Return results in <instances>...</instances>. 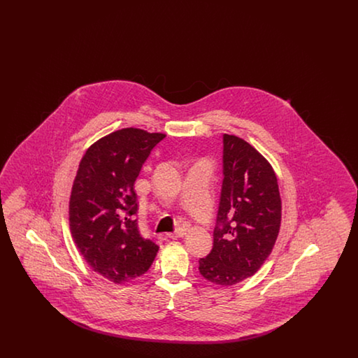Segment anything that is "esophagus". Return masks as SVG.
I'll return each instance as SVG.
<instances>
[{
    "label": "esophagus",
    "mask_w": 358,
    "mask_h": 358,
    "mask_svg": "<svg viewBox=\"0 0 358 358\" xmlns=\"http://www.w3.org/2000/svg\"><path fill=\"white\" fill-rule=\"evenodd\" d=\"M187 235V229L185 228H178L177 231H174L173 234H168V238H184Z\"/></svg>",
    "instance_id": "esophagus-1"
}]
</instances>
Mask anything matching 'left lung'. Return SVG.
<instances>
[{"label": "left lung", "mask_w": 358, "mask_h": 358, "mask_svg": "<svg viewBox=\"0 0 358 358\" xmlns=\"http://www.w3.org/2000/svg\"><path fill=\"white\" fill-rule=\"evenodd\" d=\"M222 197L213 248L199 260L206 280L234 286L257 273L280 229L282 201L271 164L236 136L224 134Z\"/></svg>", "instance_id": "1"}]
</instances>
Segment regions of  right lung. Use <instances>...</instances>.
Instances as JSON below:
<instances>
[{"instance_id": "obj_1", "label": "right lung", "mask_w": 358, "mask_h": 358, "mask_svg": "<svg viewBox=\"0 0 358 358\" xmlns=\"http://www.w3.org/2000/svg\"><path fill=\"white\" fill-rule=\"evenodd\" d=\"M165 136L136 127L103 136L87 149L72 184V238L87 264L117 285L146 273L159 248L139 234L134 182Z\"/></svg>"}]
</instances>
